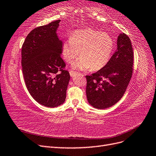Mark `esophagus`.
<instances>
[{"label": "esophagus", "mask_w": 156, "mask_h": 156, "mask_svg": "<svg viewBox=\"0 0 156 156\" xmlns=\"http://www.w3.org/2000/svg\"><path fill=\"white\" fill-rule=\"evenodd\" d=\"M69 74H70L71 76L73 77L75 74H77V72H74V71H72V70H70L69 71Z\"/></svg>", "instance_id": "1"}]
</instances>
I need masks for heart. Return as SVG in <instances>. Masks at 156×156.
<instances>
[{
  "label": "heart",
  "instance_id": "heart-1",
  "mask_svg": "<svg viewBox=\"0 0 156 156\" xmlns=\"http://www.w3.org/2000/svg\"><path fill=\"white\" fill-rule=\"evenodd\" d=\"M115 43L111 36L105 32L87 29L75 30L69 40L62 45V54L65 61L72 63L75 69L92 71L100 70L109 60L114 49Z\"/></svg>",
  "mask_w": 156,
  "mask_h": 156
}]
</instances>
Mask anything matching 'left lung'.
I'll use <instances>...</instances> for the list:
<instances>
[{
  "label": "left lung",
  "instance_id": "1",
  "mask_svg": "<svg viewBox=\"0 0 156 156\" xmlns=\"http://www.w3.org/2000/svg\"><path fill=\"white\" fill-rule=\"evenodd\" d=\"M133 51L129 37L124 33L117 39V49L105 67L86 75L88 103L99 109L108 108L124 96L133 73Z\"/></svg>",
  "mask_w": 156,
  "mask_h": 156
}]
</instances>
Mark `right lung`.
Segmentation results:
<instances>
[{
    "instance_id": "add662e5",
    "label": "right lung",
    "mask_w": 156,
    "mask_h": 156,
    "mask_svg": "<svg viewBox=\"0 0 156 156\" xmlns=\"http://www.w3.org/2000/svg\"><path fill=\"white\" fill-rule=\"evenodd\" d=\"M60 20L35 28L21 49V65L28 91L40 104L58 107L64 102L70 75L61 58L62 41L56 30Z\"/></svg>"
}]
</instances>
